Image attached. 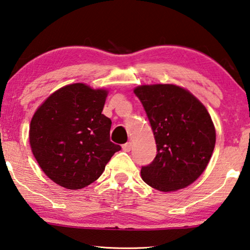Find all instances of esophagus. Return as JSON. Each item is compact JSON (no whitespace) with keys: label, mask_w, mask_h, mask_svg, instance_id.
I'll list each match as a JSON object with an SVG mask.
<instances>
[{"label":"esophagus","mask_w":250,"mask_h":250,"mask_svg":"<svg viewBox=\"0 0 250 250\" xmlns=\"http://www.w3.org/2000/svg\"><path fill=\"white\" fill-rule=\"evenodd\" d=\"M131 147H132V143H131V142H128V143L122 145V149H124L125 152H130Z\"/></svg>","instance_id":"obj_1"}]
</instances>
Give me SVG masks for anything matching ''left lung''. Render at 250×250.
Listing matches in <instances>:
<instances>
[{"mask_svg":"<svg viewBox=\"0 0 250 250\" xmlns=\"http://www.w3.org/2000/svg\"><path fill=\"white\" fill-rule=\"evenodd\" d=\"M151 124L157 154L141 168L144 183L160 191L186 188L208 164L215 128L207 108L189 90L172 84L134 88Z\"/></svg>","mask_w":250,"mask_h":250,"instance_id":"left-lung-1","label":"left lung"}]
</instances>
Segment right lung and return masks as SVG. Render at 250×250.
<instances>
[{
	"label": "right lung",
	"instance_id": "right-lung-1",
	"mask_svg": "<svg viewBox=\"0 0 250 250\" xmlns=\"http://www.w3.org/2000/svg\"><path fill=\"white\" fill-rule=\"evenodd\" d=\"M108 90L75 83L43 102L30 122L29 143L50 179L76 190L97 180L121 146L110 141L111 120L103 115Z\"/></svg>",
	"mask_w": 250,
	"mask_h": 250
}]
</instances>
